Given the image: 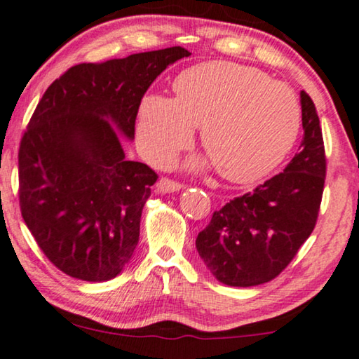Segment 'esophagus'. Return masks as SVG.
Returning <instances> with one entry per match:
<instances>
[{"label":"esophagus","instance_id":"1","mask_svg":"<svg viewBox=\"0 0 359 359\" xmlns=\"http://www.w3.org/2000/svg\"><path fill=\"white\" fill-rule=\"evenodd\" d=\"M182 185L170 179H161L158 180V184H156V191H158V194H174V191H179Z\"/></svg>","mask_w":359,"mask_h":359}]
</instances>
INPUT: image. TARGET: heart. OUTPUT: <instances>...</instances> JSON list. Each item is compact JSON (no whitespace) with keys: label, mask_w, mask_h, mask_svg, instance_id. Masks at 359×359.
Instances as JSON below:
<instances>
[{"label":"heart","mask_w":359,"mask_h":359,"mask_svg":"<svg viewBox=\"0 0 359 359\" xmlns=\"http://www.w3.org/2000/svg\"><path fill=\"white\" fill-rule=\"evenodd\" d=\"M174 90L175 99L148 94L140 104L138 141L153 164L170 163L201 127V143L221 175L249 184L273 172L296 143V94L260 69L201 63L185 69Z\"/></svg>","instance_id":"heart-1"}]
</instances>
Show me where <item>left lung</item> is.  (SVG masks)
Here are the masks:
<instances>
[{
  "mask_svg": "<svg viewBox=\"0 0 359 359\" xmlns=\"http://www.w3.org/2000/svg\"><path fill=\"white\" fill-rule=\"evenodd\" d=\"M299 153L285 170L215 211L196 250L223 285L249 287L278 276L314 231L325 182V151L316 105L301 90Z\"/></svg>",
  "mask_w": 359,
  "mask_h": 359,
  "instance_id": "1",
  "label": "left lung"
}]
</instances>
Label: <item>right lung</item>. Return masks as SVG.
I'll use <instances>...</instances> for the list:
<instances>
[{"label": "right lung", "instance_id": "add662e5", "mask_svg": "<svg viewBox=\"0 0 359 359\" xmlns=\"http://www.w3.org/2000/svg\"><path fill=\"white\" fill-rule=\"evenodd\" d=\"M170 47L81 63L40 99L19 148V203L47 259L73 278L107 281L138 245L141 211L158 180L125 158L141 99L169 65Z\"/></svg>", "mask_w": 359, "mask_h": 359}]
</instances>
